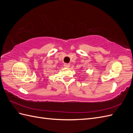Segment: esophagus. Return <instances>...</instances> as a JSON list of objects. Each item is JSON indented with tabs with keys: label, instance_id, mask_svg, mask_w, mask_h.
<instances>
[{
	"label": "esophagus",
	"instance_id": "obj_1",
	"mask_svg": "<svg viewBox=\"0 0 133 133\" xmlns=\"http://www.w3.org/2000/svg\"><path fill=\"white\" fill-rule=\"evenodd\" d=\"M64 67L69 68V67H70V64H68V63H64Z\"/></svg>",
	"mask_w": 133,
	"mask_h": 133
}]
</instances>
